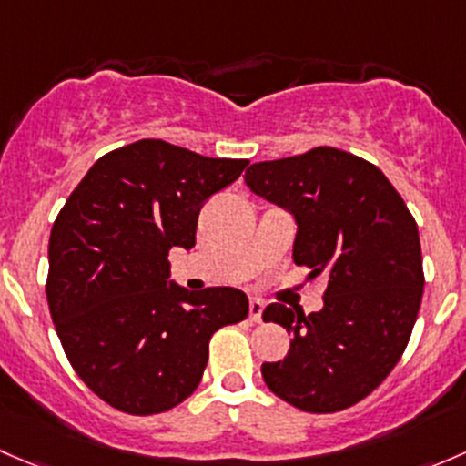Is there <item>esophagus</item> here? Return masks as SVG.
Wrapping results in <instances>:
<instances>
[{"mask_svg":"<svg viewBox=\"0 0 466 466\" xmlns=\"http://www.w3.org/2000/svg\"><path fill=\"white\" fill-rule=\"evenodd\" d=\"M262 311H265V300H260V299L248 300V316H251L253 323H260Z\"/></svg>","mask_w":466,"mask_h":466,"instance_id":"esophagus-1","label":"esophagus"}]
</instances>
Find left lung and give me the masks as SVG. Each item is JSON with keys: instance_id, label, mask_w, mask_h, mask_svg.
<instances>
[{"instance_id": "8db88e82", "label": "left lung", "mask_w": 466, "mask_h": 466, "mask_svg": "<svg viewBox=\"0 0 466 466\" xmlns=\"http://www.w3.org/2000/svg\"><path fill=\"white\" fill-rule=\"evenodd\" d=\"M248 188L294 215V262L328 276L323 309L268 305L291 334L285 359L262 363L268 390L307 412L350 409L390 375L424 294L417 224L370 161L320 146L253 163Z\"/></svg>"}]
</instances>
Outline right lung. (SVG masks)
Here are the masks:
<instances>
[{"mask_svg":"<svg viewBox=\"0 0 466 466\" xmlns=\"http://www.w3.org/2000/svg\"><path fill=\"white\" fill-rule=\"evenodd\" d=\"M247 166L141 138L100 157L57 213L51 319L74 370L116 410L175 409L199 386L210 337L247 319L244 291L167 280L170 248L195 247L204 201Z\"/></svg>","mask_w":466,"mask_h":466,"instance_id":"1","label":"right lung"}]
</instances>
